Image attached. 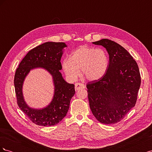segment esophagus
<instances>
[{
	"mask_svg": "<svg viewBox=\"0 0 152 152\" xmlns=\"http://www.w3.org/2000/svg\"><path fill=\"white\" fill-rule=\"evenodd\" d=\"M85 88V86L83 84L81 83H76L75 84V91H78L80 89H84Z\"/></svg>",
	"mask_w": 152,
	"mask_h": 152,
	"instance_id": "34e87169",
	"label": "esophagus"
}]
</instances>
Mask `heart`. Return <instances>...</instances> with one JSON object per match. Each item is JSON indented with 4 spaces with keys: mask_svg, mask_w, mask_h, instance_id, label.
I'll return each mask as SVG.
<instances>
[{
    "mask_svg": "<svg viewBox=\"0 0 152 152\" xmlns=\"http://www.w3.org/2000/svg\"><path fill=\"white\" fill-rule=\"evenodd\" d=\"M110 63L108 53L103 48L82 45L73 51L70 58L63 61L62 66L66 77L72 81L82 76L91 81L98 80L107 73Z\"/></svg>",
    "mask_w": 152,
    "mask_h": 152,
    "instance_id": "heart-1",
    "label": "heart"
}]
</instances>
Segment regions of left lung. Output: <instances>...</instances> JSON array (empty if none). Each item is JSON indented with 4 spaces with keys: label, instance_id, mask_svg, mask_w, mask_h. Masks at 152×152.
I'll return each mask as SVG.
<instances>
[{
    "label": "left lung",
    "instance_id": "left-lung-1",
    "mask_svg": "<svg viewBox=\"0 0 152 152\" xmlns=\"http://www.w3.org/2000/svg\"><path fill=\"white\" fill-rule=\"evenodd\" d=\"M108 51L110 63L103 77L87 84L91 112L102 124L120 122L134 107L141 85L136 61L126 49L111 40L93 42Z\"/></svg>",
    "mask_w": 152,
    "mask_h": 152
}]
</instances>
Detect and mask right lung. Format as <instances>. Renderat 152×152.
<instances>
[{
    "mask_svg": "<svg viewBox=\"0 0 152 152\" xmlns=\"http://www.w3.org/2000/svg\"><path fill=\"white\" fill-rule=\"evenodd\" d=\"M64 42H48L30 50L16 69L14 84L18 107L30 120L37 125L51 126L58 124L66 116L72 98L75 94V86L63 79L59 70ZM41 67L47 69L53 76L55 95L47 107L37 110L30 108L25 103L22 93V86L25 77L30 69Z\"/></svg>",
    "mask_w": 152,
    "mask_h": 152,
    "instance_id": "add662e5",
    "label": "right lung"
}]
</instances>
